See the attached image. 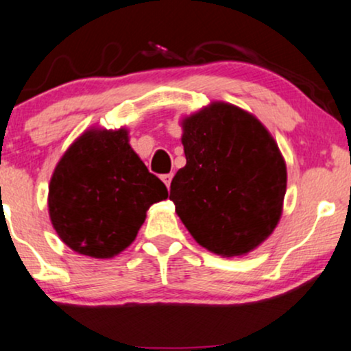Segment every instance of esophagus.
I'll return each instance as SVG.
<instances>
[{
  "instance_id": "esophagus-1",
  "label": "esophagus",
  "mask_w": 351,
  "mask_h": 351,
  "mask_svg": "<svg viewBox=\"0 0 351 351\" xmlns=\"http://www.w3.org/2000/svg\"><path fill=\"white\" fill-rule=\"evenodd\" d=\"M171 180H173V175H171V173H168V175H163V176H162V181H163V183H165V186H167L168 189H170Z\"/></svg>"
}]
</instances>
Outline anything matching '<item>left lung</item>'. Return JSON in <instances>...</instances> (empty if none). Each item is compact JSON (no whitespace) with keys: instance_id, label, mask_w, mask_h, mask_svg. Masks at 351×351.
Returning a JSON list of instances; mask_svg holds the SVG:
<instances>
[{"instance_id":"8db88e82","label":"left lung","mask_w":351,"mask_h":351,"mask_svg":"<svg viewBox=\"0 0 351 351\" xmlns=\"http://www.w3.org/2000/svg\"><path fill=\"white\" fill-rule=\"evenodd\" d=\"M186 165L170 199L193 238L219 256H243L270 237L282 215L287 167L265 126L214 101L184 118Z\"/></svg>"}]
</instances>
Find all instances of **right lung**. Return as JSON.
<instances>
[{
	"mask_svg": "<svg viewBox=\"0 0 351 351\" xmlns=\"http://www.w3.org/2000/svg\"><path fill=\"white\" fill-rule=\"evenodd\" d=\"M167 197V186L131 149L126 128H92L58 162L48 212L71 250L110 259L134 241L149 207Z\"/></svg>",
	"mask_w": 351,
	"mask_h": 351,
	"instance_id": "obj_1",
	"label": "right lung"
}]
</instances>
